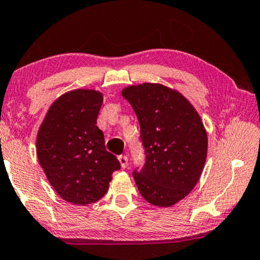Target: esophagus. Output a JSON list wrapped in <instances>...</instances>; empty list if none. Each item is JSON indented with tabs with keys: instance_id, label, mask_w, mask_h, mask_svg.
<instances>
[{
	"instance_id": "34e87169",
	"label": "esophagus",
	"mask_w": 260,
	"mask_h": 260,
	"mask_svg": "<svg viewBox=\"0 0 260 260\" xmlns=\"http://www.w3.org/2000/svg\"><path fill=\"white\" fill-rule=\"evenodd\" d=\"M119 161H120V165H121L122 168H126L127 165H128V157H127L126 155H120Z\"/></svg>"
}]
</instances>
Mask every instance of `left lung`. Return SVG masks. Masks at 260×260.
Instances as JSON below:
<instances>
[{"label": "left lung", "instance_id": "left-lung-1", "mask_svg": "<svg viewBox=\"0 0 260 260\" xmlns=\"http://www.w3.org/2000/svg\"><path fill=\"white\" fill-rule=\"evenodd\" d=\"M140 123L145 164L133 177L147 202L170 207L190 192L207 158L208 137L200 115L181 93L145 83L122 91Z\"/></svg>", "mask_w": 260, "mask_h": 260}]
</instances>
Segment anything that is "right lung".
<instances>
[{"label":"right lung","instance_id":"obj_1","mask_svg":"<svg viewBox=\"0 0 260 260\" xmlns=\"http://www.w3.org/2000/svg\"><path fill=\"white\" fill-rule=\"evenodd\" d=\"M103 95L75 90L49 108L37 135V156L50 184L67 202L86 205L105 195L120 162L96 126Z\"/></svg>","mask_w":260,"mask_h":260}]
</instances>
